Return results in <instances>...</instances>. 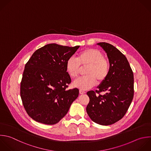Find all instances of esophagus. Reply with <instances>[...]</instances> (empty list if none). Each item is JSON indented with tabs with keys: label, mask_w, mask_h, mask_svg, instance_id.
I'll list each match as a JSON object with an SVG mask.
<instances>
[{
	"label": "esophagus",
	"mask_w": 151,
	"mask_h": 151,
	"mask_svg": "<svg viewBox=\"0 0 151 151\" xmlns=\"http://www.w3.org/2000/svg\"><path fill=\"white\" fill-rule=\"evenodd\" d=\"M79 92H80V94H83L86 93V92H85L84 91H83V90H80Z\"/></svg>",
	"instance_id": "obj_1"
}]
</instances>
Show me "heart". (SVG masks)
<instances>
[{
	"instance_id": "b5f03b06",
	"label": "heart",
	"mask_w": 151,
	"mask_h": 151,
	"mask_svg": "<svg viewBox=\"0 0 151 151\" xmlns=\"http://www.w3.org/2000/svg\"><path fill=\"white\" fill-rule=\"evenodd\" d=\"M86 67L84 74L86 76L73 83L74 86L84 90L93 87L96 80L99 83L104 81L110 70L109 61L100 51L94 48L86 49L79 52L77 58L72 56L66 62V70L73 78L78 76L81 67Z\"/></svg>"
}]
</instances>
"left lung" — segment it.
I'll use <instances>...</instances> for the list:
<instances>
[{
	"instance_id": "1",
	"label": "left lung",
	"mask_w": 151,
	"mask_h": 151,
	"mask_svg": "<svg viewBox=\"0 0 151 151\" xmlns=\"http://www.w3.org/2000/svg\"><path fill=\"white\" fill-rule=\"evenodd\" d=\"M107 53L110 70L98 90L87 93L90 101L86 111L90 119L101 125H110L120 120L127 112L134 94L132 70L126 57L115 47L100 42ZM101 92L106 93L101 95Z\"/></svg>"
}]
</instances>
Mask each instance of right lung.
<instances>
[{
  "mask_svg": "<svg viewBox=\"0 0 151 151\" xmlns=\"http://www.w3.org/2000/svg\"><path fill=\"white\" fill-rule=\"evenodd\" d=\"M79 47L47 44L35 51L25 64L20 94L27 113L34 120L57 123L77 98L78 88L67 89L71 80L66 62Z\"/></svg>",
  "mask_w": 151,
  "mask_h": 151,
  "instance_id": "1",
  "label": "right lung"
}]
</instances>
